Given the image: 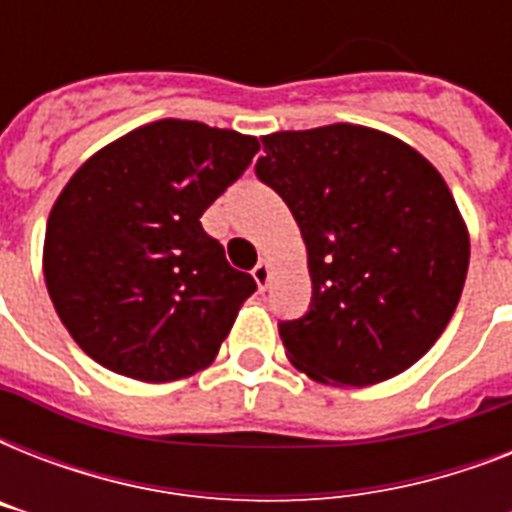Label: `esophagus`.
Returning <instances> with one entry per match:
<instances>
[{"label": "esophagus", "mask_w": 512, "mask_h": 512, "mask_svg": "<svg viewBox=\"0 0 512 512\" xmlns=\"http://www.w3.org/2000/svg\"><path fill=\"white\" fill-rule=\"evenodd\" d=\"M252 276H255L257 287L265 289V287H268V281H271V265H268V263H257L255 271H252Z\"/></svg>", "instance_id": "1"}]
</instances>
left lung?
<instances>
[{
  "instance_id": "left-lung-1",
  "label": "left lung",
  "mask_w": 512,
  "mask_h": 512,
  "mask_svg": "<svg viewBox=\"0 0 512 512\" xmlns=\"http://www.w3.org/2000/svg\"><path fill=\"white\" fill-rule=\"evenodd\" d=\"M260 140L255 172L295 215L313 284L311 311L279 327L292 366L337 388L406 372L441 337L468 276V225L441 172L361 124Z\"/></svg>"
}]
</instances>
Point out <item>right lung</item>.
Returning a JSON list of instances; mask_svg holds the SVG:
<instances>
[{"instance_id": "right-lung-1", "label": "right lung", "mask_w": 512, "mask_h": 512, "mask_svg": "<svg viewBox=\"0 0 512 512\" xmlns=\"http://www.w3.org/2000/svg\"><path fill=\"white\" fill-rule=\"evenodd\" d=\"M257 138L159 119L92 154L52 204L44 284L76 345L140 382L215 361L257 289L228 265L201 215L247 170Z\"/></svg>"}]
</instances>
